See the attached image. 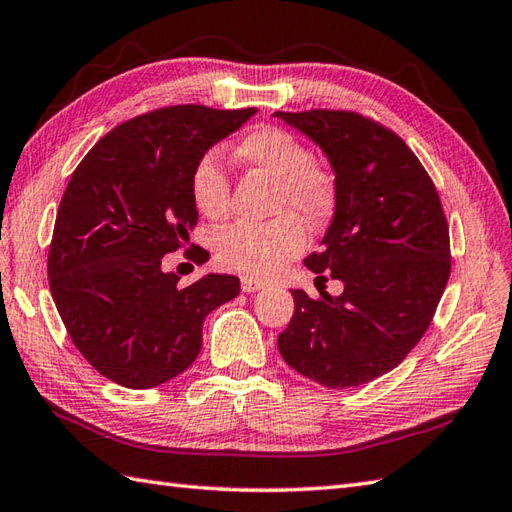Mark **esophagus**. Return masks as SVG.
I'll list each match as a JSON object with an SVG mask.
<instances>
[{
	"mask_svg": "<svg viewBox=\"0 0 512 512\" xmlns=\"http://www.w3.org/2000/svg\"><path fill=\"white\" fill-rule=\"evenodd\" d=\"M262 288H264L262 279L248 277V275L242 277V290H244V293H255V290H262Z\"/></svg>",
	"mask_w": 512,
	"mask_h": 512,
	"instance_id": "obj_1",
	"label": "esophagus"
}]
</instances>
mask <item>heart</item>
Here are the masks:
<instances>
[{"label": "heart", "instance_id": "heart-1", "mask_svg": "<svg viewBox=\"0 0 512 512\" xmlns=\"http://www.w3.org/2000/svg\"><path fill=\"white\" fill-rule=\"evenodd\" d=\"M237 155L248 166L262 170L277 182L275 213L270 224H235L217 239L219 264L246 275L275 273L306 246V226H322L333 215L337 186L326 168L317 166L313 153L295 135L264 126L237 144ZM228 173L224 157L210 148L197 159L190 175V195L206 217H224L228 208Z\"/></svg>", "mask_w": 512, "mask_h": 512}]
</instances>
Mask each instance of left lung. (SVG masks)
I'll list each match as a JSON object with an SVG mask.
<instances>
[{"mask_svg":"<svg viewBox=\"0 0 512 512\" xmlns=\"http://www.w3.org/2000/svg\"><path fill=\"white\" fill-rule=\"evenodd\" d=\"M324 150L335 213L322 250L304 264L344 284L339 297L293 290L277 337L284 362L326 388L386 375L422 339L450 275V239L437 188L393 130L350 110L275 113Z\"/></svg>","mask_w":512,"mask_h":512,"instance_id":"left-lung-1","label":"left lung"}]
</instances>
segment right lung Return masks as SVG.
<instances>
[{
    "mask_svg": "<svg viewBox=\"0 0 512 512\" xmlns=\"http://www.w3.org/2000/svg\"><path fill=\"white\" fill-rule=\"evenodd\" d=\"M255 113L153 110L110 130L70 177L48 250L50 295L79 353L110 382L142 390L184 373L206 315L239 295V279L217 273L182 288L162 257L197 224L195 162ZM206 257L199 248L195 262Z\"/></svg>",
    "mask_w": 512,
    "mask_h": 512,
    "instance_id": "1",
    "label": "right lung"
}]
</instances>
